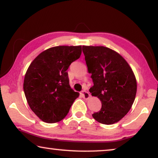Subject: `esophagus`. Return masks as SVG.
<instances>
[{"label": "esophagus", "instance_id": "obj_1", "mask_svg": "<svg viewBox=\"0 0 158 158\" xmlns=\"http://www.w3.org/2000/svg\"><path fill=\"white\" fill-rule=\"evenodd\" d=\"M81 95H82V96H83L85 99H88L90 98L89 93L85 91V90H83V91L81 92Z\"/></svg>", "mask_w": 158, "mask_h": 158}]
</instances>
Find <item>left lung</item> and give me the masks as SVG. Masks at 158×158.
<instances>
[{"label":"left lung","mask_w":158,"mask_h":158,"mask_svg":"<svg viewBox=\"0 0 158 158\" xmlns=\"http://www.w3.org/2000/svg\"><path fill=\"white\" fill-rule=\"evenodd\" d=\"M94 85L89 91L100 99L101 109L92 114L97 122L113 124L128 113L137 94V81L124 58L103 46H83Z\"/></svg>","instance_id":"8db88e82"}]
</instances>
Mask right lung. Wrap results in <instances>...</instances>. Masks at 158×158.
Returning <instances> with one entry per match:
<instances>
[{
    "mask_svg": "<svg viewBox=\"0 0 158 158\" xmlns=\"http://www.w3.org/2000/svg\"><path fill=\"white\" fill-rule=\"evenodd\" d=\"M81 52V46L51 47L30 64L23 91L29 107L43 122L56 123L63 119L79 96V93L70 88L66 70Z\"/></svg>",
    "mask_w": 158,
    "mask_h": 158,
    "instance_id": "obj_1",
    "label": "right lung"
}]
</instances>
